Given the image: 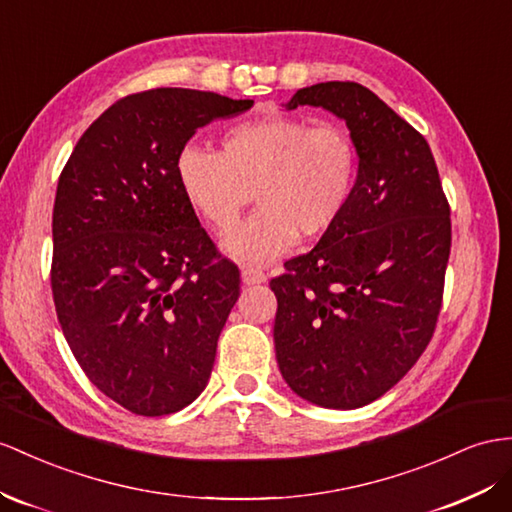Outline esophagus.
Returning a JSON list of instances; mask_svg holds the SVG:
<instances>
[{
	"label": "esophagus",
	"mask_w": 512,
	"mask_h": 512,
	"mask_svg": "<svg viewBox=\"0 0 512 512\" xmlns=\"http://www.w3.org/2000/svg\"><path fill=\"white\" fill-rule=\"evenodd\" d=\"M268 274L259 268H244L242 270V281L244 285H257V283H266Z\"/></svg>",
	"instance_id": "34e87169"
}]
</instances>
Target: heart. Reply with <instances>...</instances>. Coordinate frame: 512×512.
I'll list each match as a JSON object with an SVG mask.
<instances>
[{"mask_svg":"<svg viewBox=\"0 0 512 512\" xmlns=\"http://www.w3.org/2000/svg\"><path fill=\"white\" fill-rule=\"evenodd\" d=\"M359 153L335 123L311 125L274 114L229 127L220 149L186 144L175 157L183 199L207 227L225 231L244 209L261 207L222 238V248L244 264H264L296 244L329 233L352 201Z\"/></svg>","mask_w":512,"mask_h":512,"instance_id":"1","label":"heart"}]
</instances>
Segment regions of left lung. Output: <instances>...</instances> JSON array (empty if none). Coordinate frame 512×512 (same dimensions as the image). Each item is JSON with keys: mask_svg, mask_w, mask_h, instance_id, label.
Masks as SVG:
<instances>
[{"mask_svg": "<svg viewBox=\"0 0 512 512\" xmlns=\"http://www.w3.org/2000/svg\"><path fill=\"white\" fill-rule=\"evenodd\" d=\"M344 119L359 153L346 214L285 261L274 348L285 383L326 409L381 398L430 344L452 246L450 203L426 138L357 82L300 88L287 103Z\"/></svg>", "mask_w": 512, "mask_h": 512, "instance_id": "1", "label": "left lung"}]
</instances>
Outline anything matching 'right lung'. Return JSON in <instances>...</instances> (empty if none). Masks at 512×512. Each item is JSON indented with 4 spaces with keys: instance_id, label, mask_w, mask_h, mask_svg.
Listing matches in <instances>:
<instances>
[{
    "instance_id": "add662e5",
    "label": "right lung",
    "mask_w": 512,
    "mask_h": 512,
    "mask_svg": "<svg viewBox=\"0 0 512 512\" xmlns=\"http://www.w3.org/2000/svg\"><path fill=\"white\" fill-rule=\"evenodd\" d=\"M251 106L190 88L127 95L60 173L49 272L58 322L88 381L136 415L181 411L212 374L240 270L183 199L175 157L196 129Z\"/></svg>"
}]
</instances>
